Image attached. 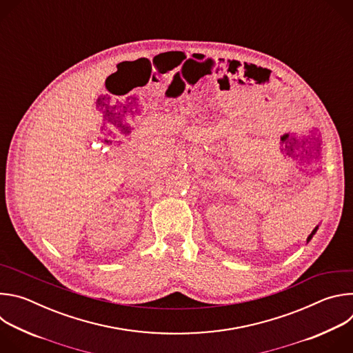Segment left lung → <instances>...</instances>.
Masks as SVG:
<instances>
[{
    "label": "left lung",
    "mask_w": 353,
    "mask_h": 353,
    "mask_svg": "<svg viewBox=\"0 0 353 353\" xmlns=\"http://www.w3.org/2000/svg\"><path fill=\"white\" fill-rule=\"evenodd\" d=\"M316 232H317V228H316V229H314V230H313V232H312V234H310V236H309V237H307V241H310V239H312V237H313V234H314V233H316Z\"/></svg>",
    "instance_id": "left-lung-1"
}]
</instances>
